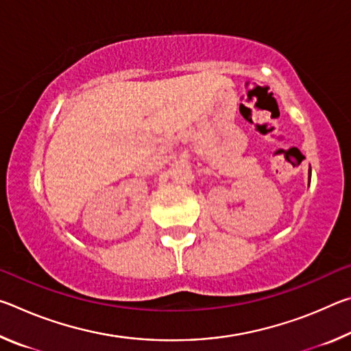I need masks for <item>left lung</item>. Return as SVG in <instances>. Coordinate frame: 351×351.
Here are the masks:
<instances>
[{"label":"left lung","instance_id":"obj_1","mask_svg":"<svg viewBox=\"0 0 351 351\" xmlns=\"http://www.w3.org/2000/svg\"><path fill=\"white\" fill-rule=\"evenodd\" d=\"M310 175H311V170H310Z\"/></svg>","mask_w":351,"mask_h":351}]
</instances>
